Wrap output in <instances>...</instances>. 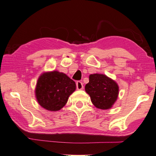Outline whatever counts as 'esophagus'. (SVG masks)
Wrapping results in <instances>:
<instances>
[{"label":"esophagus","mask_w":156,"mask_h":156,"mask_svg":"<svg viewBox=\"0 0 156 156\" xmlns=\"http://www.w3.org/2000/svg\"><path fill=\"white\" fill-rule=\"evenodd\" d=\"M76 86H77V90H83V83L81 81H78L76 83Z\"/></svg>","instance_id":"34e87169"}]
</instances>
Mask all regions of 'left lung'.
Listing matches in <instances>:
<instances>
[{
	"mask_svg": "<svg viewBox=\"0 0 156 156\" xmlns=\"http://www.w3.org/2000/svg\"><path fill=\"white\" fill-rule=\"evenodd\" d=\"M85 90L92 104L102 110L112 107L119 95L118 84L107 75L99 73L89 76V83L85 86Z\"/></svg>",
	"mask_w": 156,
	"mask_h": 156,
	"instance_id": "8db88e82",
	"label": "left lung"
}]
</instances>
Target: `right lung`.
<instances>
[{
    "mask_svg": "<svg viewBox=\"0 0 156 156\" xmlns=\"http://www.w3.org/2000/svg\"><path fill=\"white\" fill-rule=\"evenodd\" d=\"M76 90L75 82L63 73L53 70L44 72L38 78L35 96L45 109L58 111L66 104Z\"/></svg>",
    "mask_w": 156,
    "mask_h": 156,
    "instance_id": "right-lung-1",
    "label": "right lung"
}]
</instances>
